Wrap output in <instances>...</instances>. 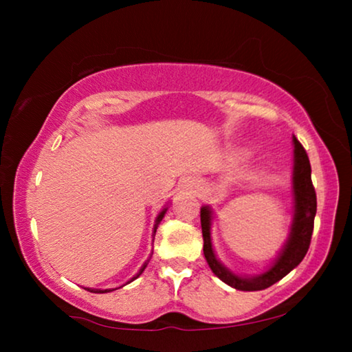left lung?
<instances>
[{"label":"left lung","mask_w":352,"mask_h":352,"mask_svg":"<svg viewBox=\"0 0 352 352\" xmlns=\"http://www.w3.org/2000/svg\"><path fill=\"white\" fill-rule=\"evenodd\" d=\"M295 144V169H294V194H295V217L292 225V233L289 237L287 245L279 256L278 261L273 264L270 270L262 273L254 278H241L228 272L225 267L216 259L211 245V211L210 208L204 206L200 210V222H201V234H204V254L210 264L214 275L222 279L231 287L237 290H262L267 289L283 279L287 273H290L305 256L311 245L312 233H314V219L317 214V194L311 178V163L306 148L294 136Z\"/></svg>","instance_id":"obj_1"}]
</instances>
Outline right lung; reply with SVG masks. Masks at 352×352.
<instances>
[{"mask_svg":"<svg viewBox=\"0 0 352 352\" xmlns=\"http://www.w3.org/2000/svg\"><path fill=\"white\" fill-rule=\"evenodd\" d=\"M164 212H166V210H163L162 212L158 214V217H157V222H155V226H153V236H155V233H157V228H158L160 222H162L163 217H164ZM153 239H155V237H153ZM151 258H152V254H151ZM151 258H148V259L144 262V265L141 267V270H140L138 273H136V275H135V278H133V279L138 278V276L141 275V273L144 272V269H146V267H147V264H148V261H151ZM133 279H132V281H133ZM87 290H88V292H94V294H105V292H109V290H98V289H87Z\"/></svg>","mask_w":352,"mask_h":352,"instance_id":"obj_1","label":"right lung"}]
</instances>
